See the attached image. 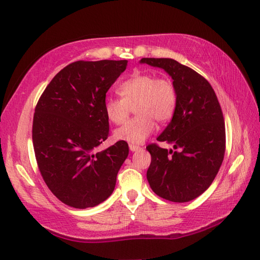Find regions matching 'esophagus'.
<instances>
[{"label": "esophagus", "mask_w": 260, "mask_h": 260, "mask_svg": "<svg viewBox=\"0 0 260 260\" xmlns=\"http://www.w3.org/2000/svg\"><path fill=\"white\" fill-rule=\"evenodd\" d=\"M140 146L139 145H135V144H129V150L132 152H135V151H139L140 150Z\"/></svg>", "instance_id": "esophagus-1"}]
</instances>
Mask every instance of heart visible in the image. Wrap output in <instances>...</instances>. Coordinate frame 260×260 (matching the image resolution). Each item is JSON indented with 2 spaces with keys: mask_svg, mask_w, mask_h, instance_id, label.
Listing matches in <instances>:
<instances>
[{
  "mask_svg": "<svg viewBox=\"0 0 260 260\" xmlns=\"http://www.w3.org/2000/svg\"><path fill=\"white\" fill-rule=\"evenodd\" d=\"M121 98H107L104 104L105 114L113 124L124 123L134 108L136 117L116 129L117 140L142 143L150 136L155 121L165 124L173 117L178 103V93L173 81L167 77L153 74H135L118 87Z\"/></svg>",
  "mask_w": 260,
  "mask_h": 260,
  "instance_id": "heart-1",
  "label": "heart"
}]
</instances>
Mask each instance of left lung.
<instances>
[{
	"mask_svg": "<svg viewBox=\"0 0 260 260\" xmlns=\"http://www.w3.org/2000/svg\"><path fill=\"white\" fill-rule=\"evenodd\" d=\"M141 62L164 69L172 77L178 103L172 120L157 137L176 151L156 143L146 146L152 161L146 178L165 200L187 202L211 185L225 151L221 107L209 81L197 71L169 58H143Z\"/></svg>",
	"mask_w": 260,
	"mask_h": 260,
	"instance_id": "8db88e82",
	"label": "left lung"
}]
</instances>
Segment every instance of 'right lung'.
<instances>
[{"instance_id":"right-lung-1","label":"right lung","mask_w":260,"mask_h":260,"mask_svg":"<svg viewBox=\"0 0 260 260\" xmlns=\"http://www.w3.org/2000/svg\"><path fill=\"white\" fill-rule=\"evenodd\" d=\"M127 60H79L53 77L36 106L32 125L38 168L60 201L76 209L95 207L112 194L128 144L93 150L109 136L106 92Z\"/></svg>"}]
</instances>
